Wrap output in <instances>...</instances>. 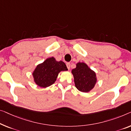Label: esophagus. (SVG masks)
<instances>
[{"label": "esophagus", "instance_id": "34e87169", "mask_svg": "<svg viewBox=\"0 0 131 131\" xmlns=\"http://www.w3.org/2000/svg\"><path fill=\"white\" fill-rule=\"evenodd\" d=\"M66 66H67V68L68 69H70V68H71V63H66Z\"/></svg>", "mask_w": 131, "mask_h": 131}]
</instances>
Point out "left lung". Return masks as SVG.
Here are the masks:
<instances>
[{
    "mask_svg": "<svg viewBox=\"0 0 131 131\" xmlns=\"http://www.w3.org/2000/svg\"><path fill=\"white\" fill-rule=\"evenodd\" d=\"M77 88L81 92L91 91L97 82L95 72L91 69L84 62H78L77 67L72 70Z\"/></svg>",
    "mask_w": 131,
    "mask_h": 131,
    "instance_id": "8db88e82",
    "label": "left lung"
}]
</instances>
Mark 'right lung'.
I'll return each instance as SVG.
<instances>
[{"mask_svg":"<svg viewBox=\"0 0 131 131\" xmlns=\"http://www.w3.org/2000/svg\"><path fill=\"white\" fill-rule=\"evenodd\" d=\"M66 71L68 68L63 62L56 61L55 58L52 57L37 65L32 75L37 85L46 88L53 84L60 72Z\"/></svg>","mask_w":131,"mask_h":131,"instance_id":"obj_1","label":"right lung"}]
</instances>
